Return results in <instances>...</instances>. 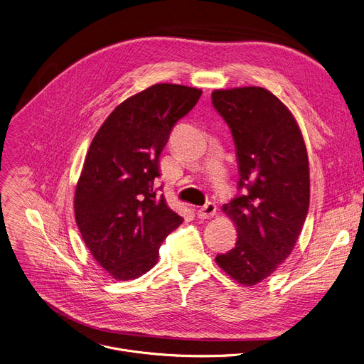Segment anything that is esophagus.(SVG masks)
<instances>
[{
	"label": "esophagus",
	"mask_w": 364,
	"mask_h": 364,
	"mask_svg": "<svg viewBox=\"0 0 364 364\" xmlns=\"http://www.w3.org/2000/svg\"><path fill=\"white\" fill-rule=\"evenodd\" d=\"M198 217L203 218V220H208V218H213L215 214H217V205L214 203H208L205 204L203 208H199L196 211Z\"/></svg>",
	"instance_id": "34e87169"
}]
</instances>
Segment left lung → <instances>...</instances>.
<instances>
[{"mask_svg":"<svg viewBox=\"0 0 364 364\" xmlns=\"http://www.w3.org/2000/svg\"><path fill=\"white\" fill-rule=\"evenodd\" d=\"M211 98L231 130L240 175V195L223 207L237 227V243L215 262L253 287L296 245L309 208L308 153L292 112L270 91L217 90Z\"/></svg>","mask_w":364,"mask_h":364,"instance_id":"left-lung-1","label":"left lung"}]
</instances>
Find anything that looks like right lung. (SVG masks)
I'll use <instances>...</instances> for the list:
<instances>
[{
	"instance_id": "1",
	"label": "right lung",
	"mask_w": 364,
	"mask_h": 364,
	"mask_svg": "<svg viewBox=\"0 0 364 364\" xmlns=\"http://www.w3.org/2000/svg\"><path fill=\"white\" fill-rule=\"evenodd\" d=\"M200 94L183 85H151L121 102L90 146L75 189V218L94 259L117 280L149 272L164 240L183 221L159 196L156 178L173 126Z\"/></svg>"
}]
</instances>
